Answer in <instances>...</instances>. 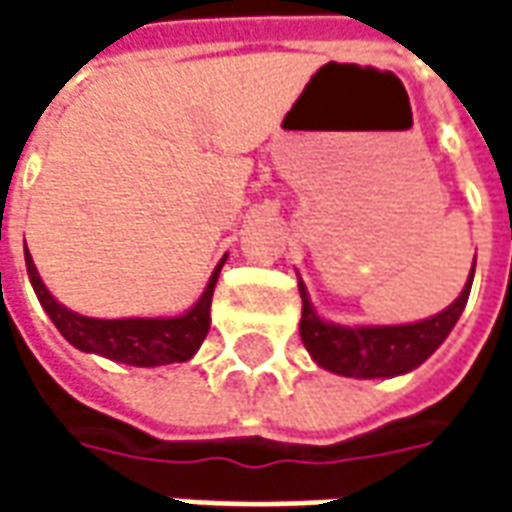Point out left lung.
Segmentation results:
<instances>
[{"mask_svg":"<svg viewBox=\"0 0 512 512\" xmlns=\"http://www.w3.org/2000/svg\"><path fill=\"white\" fill-rule=\"evenodd\" d=\"M477 260V255H474ZM474 263L461 296L430 318L414 323H343L326 321L312 307L304 279L299 277L301 293V343L310 351L312 362L329 373L345 378H395L417 370L439 348L452 326L461 318L472 290Z\"/></svg>","mask_w":512,"mask_h":512,"instance_id":"1","label":"left lung"}]
</instances>
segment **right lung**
<instances>
[{
  "label": "right lung",
  "instance_id": "add662e5",
  "mask_svg": "<svg viewBox=\"0 0 512 512\" xmlns=\"http://www.w3.org/2000/svg\"><path fill=\"white\" fill-rule=\"evenodd\" d=\"M27 274L40 307L46 310L51 323L60 329V334L84 354H98L112 362L131 367H161L172 362H186L200 351L202 340L211 329V299L216 279L222 274L227 255L216 263L208 277V285L200 293V299L191 304L189 310L178 315H158V318H87L79 312L68 310L65 304L51 296V290L43 285L35 260L24 249Z\"/></svg>",
  "mask_w": 512,
  "mask_h": 512
}]
</instances>
